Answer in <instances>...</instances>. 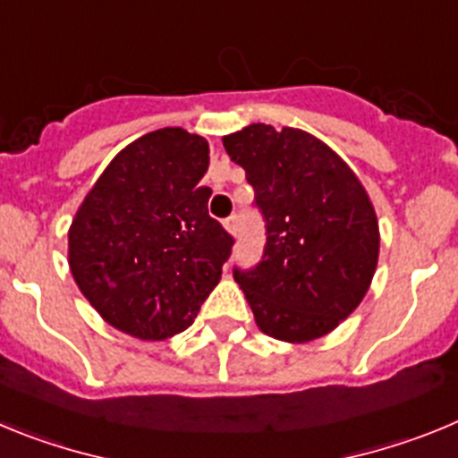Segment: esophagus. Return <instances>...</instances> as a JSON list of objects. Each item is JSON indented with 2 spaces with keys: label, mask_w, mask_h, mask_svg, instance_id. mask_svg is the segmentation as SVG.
<instances>
[{
  "label": "esophagus",
  "mask_w": 458,
  "mask_h": 458,
  "mask_svg": "<svg viewBox=\"0 0 458 458\" xmlns=\"http://www.w3.org/2000/svg\"><path fill=\"white\" fill-rule=\"evenodd\" d=\"M237 224H239V219H237V214H233V216H228V219L224 221V225H225V230H228L230 234H234L237 233Z\"/></svg>",
  "instance_id": "34e87169"
}]
</instances>
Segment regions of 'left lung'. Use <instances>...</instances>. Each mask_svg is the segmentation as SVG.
I'll use <instances>...</instances> for the list:
<instances>
[{
	"label": "left lung",
	"mask_w": 458,
	"mask_h": 458,
	"mask_svg": "<svg viewBox=\"0 0 458 458\" xmlns=\"http://www.w3.org/2000/svg\"><path fill=\"white\" fill-rule=\"evenodd\" d=\"M246 171L265 216L262 259L234 267L259 331L310 342L347 319L368 294L378 259V224L368 191L347 162L294 127L253 123L224 137Z\"/></svg>",
	"instance_id": "1"
}]
</instances>
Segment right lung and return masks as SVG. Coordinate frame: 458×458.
Segmentation results:
<instances>
[{
	"mask_svg": "<svg viewBox=\"0 0 458 458\" xmlns=\"http://www.w3.org/2000/svg\"><path fill=\"white\" fill-rule=\"evenodd\" d=\"M209 146L182 127L143 134L111 159L68 230V265L102 319L139 340L189 328L234 239L208 214Z\"/></svg>",
	"mask_w": 458,
	"mask_h": 458,
	"instance_id": "obj_1",
	"label": "right lung"
}]
</instances>
